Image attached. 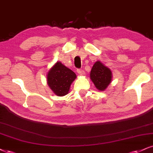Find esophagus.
Masks as SVG:
<instances>
[{
	"mask_svg": "<svg viewBox=\"0 0 153 153\" xmlns=\"http://www.w3.org/2000/svg\"><path fill=\"white\" fill-rule=\"evenodd\" d=\"M77 73H78L79 75H85V71H83V70H81V69H78L77 70Z\"/></svg>",
	"mask_w": 153,
	"mask_h": 153,
	"instance_id": "obj_1",
	"label": "esophagus"
}]
</instances>
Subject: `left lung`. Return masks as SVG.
<instances>
[{"mask_svg":"<svg viewBox=\"0 0 153 153\" xmlns=\"http://www.w3.org/2000/svg\"><path fill=\"white\" fill-rule=\"evenodd\" d=\"M90 78L98 91H104L108 88L113 80V73L100 60H97L92 68Z\"/></svg>","mask_w":153,"mask_h":153,"instance_id":"left-lung-1","label":"left lung"}]
</instances>
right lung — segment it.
I'll use <instances>...</instances> for the list:
<instances>
[{"mask_svg": "<svg viewBox=\"0 0 153 153\" xmlns=\"http://www.w3.org/2000/svg\"><path fill=\"white\" fill-rule=\"evenodd\" d=\"M76 75L60 61L56 62L47 74V83L55 95L64 96L69 93Z\"/></svg>", "mask_w": 153, "mask_h": 153, "instance_id": "obj_1", "label": "right lung"}]
</instances>
